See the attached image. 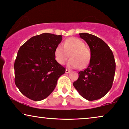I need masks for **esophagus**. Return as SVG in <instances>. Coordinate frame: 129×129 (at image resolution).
Here are the masks:
<instances>
[{
	"label": "esophagus",
	"mask_w": 129,
	"mask_h": 129,
	"mask_svg": "<svg viewBox=\"0 0 129 129\" xmlns=\"http://www.w3.org/2000/svg\"><path fill=\"white\" fill-rule=\"evenodd\" d=\"M70 72V70L68 69H66V73H69Z\"/></svg>",
	"instance_id": "1"
}]
</instances>
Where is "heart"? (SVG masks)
<instances>
[{
  "instance_id": "obj_1",
  "label": "heart",
  "mask_w": 129,
  "mask_h": 129,
  "mask_svg": "<svg viewBox=\"0 0 129 129\" xmlns=\"http://www.w3.org/2000/svg\"><path fill=\"white\" fill-rule=\"evenodd\" d=\"M55 59L59 64L63 65L69 58V67L85 68L90 62L91 53L85 46V44L80 39L76 37H70L63 43V46L58 45L55 49Z\"/></svg>"
}]
</instances>
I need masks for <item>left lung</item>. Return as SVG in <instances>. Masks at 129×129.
Segmentation results:
<instances>
[{
	"instance_id": "left-lung-1",
	"label": "left lung",
	"mask_w": 129,
	"mask_h": 129,
	"mask_svg": "<svg viewBox=\"0 0 129 129\" xmlns=\"http://www.w3.org/2000/svg\"><path fill=\"white\" fill-rule=\"evenodd\" d=\"M79 35L89 45L91 59L87 68L79 73V78L73 86L84 99L97 100L104 97L112 87L115 71L114 57L102 39L86 33Z\"/></svg>"
}]
</instances>
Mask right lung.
<instances>
[{"mask_svg": "<svg viewBox=\"0 0 129 129\" xmlns=\"http://www.w3.org/2000/svg\"><path fill=\"white\" fill-rule=\"evenodd\" d=\"M62 39L61 35L45 33L32 37L19 48L14 63L15 83L28 98L35 101L46 98L66 72L54 55Z\"/></svg>", "mask_w": 129, "mask_h": 129, "instance_id": "right-lung-1", "label": "right lung"}]
</instances>
